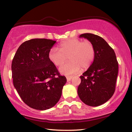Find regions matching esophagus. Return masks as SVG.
Instances as JSON below:
<instances>
[{
	"label": "esophagus",
	"mask_w": 132,
	"mask_h": 132,
	"mask_svg": "<svg viewBox=\"0 0 132 132\" xmlns=\"http://www.w3.org/2000/svg\"><path fill=\"white\" fill-rule=\"evenodd\" d=\"M71 78H72V77H71V76H67V77H66L67 81H70L71 79Z\"/></svg>",
	"instance_id": "obj_1"
}]
</instances>
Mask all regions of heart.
<instances>
[{
    "label": "heart",
    "instance_id": "b5f03b06",
    "mask_svg": "<svg viewBox=\"0 0 132 132\" xmlns=\"http://www.w3.org/2000/svg\"><path fill=\"white\" fill-rule=\"evenodd\" d=\"M60 50L53 47L49 52L50 61L55 66H61L68 59L70 61L60 67L62 74L70 75L76 73L82 68L87 69L90 67L95 57V48L89 41L71 38L62 42Z\"/></svg>",
    "mask_w": 132,
    "mask_h": 132
}]
</instances>
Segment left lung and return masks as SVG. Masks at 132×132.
I'll list each match as a JSON object with an SVG mask.
<instances>
[{
  "label": "left lung",
  "mask_w": 132,
  "mask_h": 132,
  "mask_svg": "<svg viewBox=\"0 0 132 132\" xmlns=\"http://www.w3.org/2000/svg\"><path fill=\"white\" fill-rule=\"evenodd\" d=\"M93 44L95 57L87 70L80 76L77 93L85 104L97 106L108 101L114 94L118 73L115 53L108 44L98 35L86 33L80 35Z\"/></svg>",
  "instance_id": "left-lung-1"
}]
</instances>
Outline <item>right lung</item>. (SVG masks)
Returning a JSON list of instances; mask_svg holds the SVG:
<instances>
[{"label": "right lung", "instance_id": "1", "mask_svg": "<svg viewBox=\"0 0 132 132\" xmlns=\"http://www.w3.org/2000/svg\"><path fill=\"white\" fill-rule=\"evenodd\" d=\"M56 41L32 39L18 48L12 63L13 84L26 104L37 110L54 106L67 81L48 57Z\"/></svg>", "mask_w": 132, "mask_h": 132}]
</instances>
